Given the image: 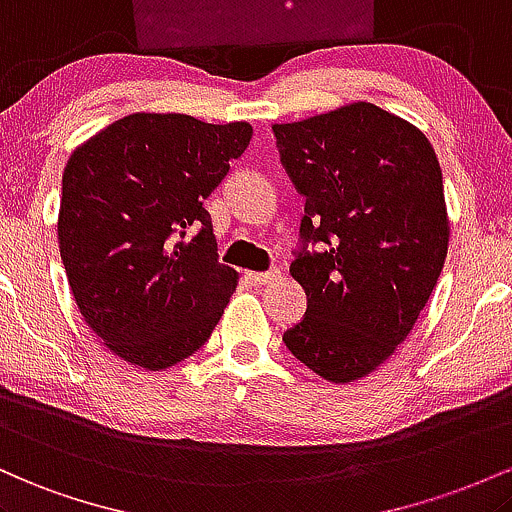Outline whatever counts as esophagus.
Here are the masks:
<instances>
[{"instance_id": "obj_1", "label": "esophagus", "mask_w": 512, "mask_h": 512, "mask_svg": "<svg viewBox=\"0 0 512 512\" xmlns=\"http://www.w3.org/2000/svg\"><path fill=\"white\" fill-rule=\"evenodd\" d=\"M278 275H280L278 268H271V271H266V273H249L246 278H249L254 285H266V283H271V280L278 278Z\"/></svg>"}]
</instances>
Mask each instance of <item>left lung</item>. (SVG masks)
I'll return each mask as SVG.
<instances>
[{
  "mask_svg": "<svg viewBox=\"0 0 512 512\" xmlns=\"http://www.w3.org/2000/svg\"><path fill=\"white\" fill-rule=\"evenodd\" d=\"M273 135L304 195L290 273L307 312L283 341L324 380H360L409 336L440 278L450 222L438 157L416 125L365 101Z\"/></svg>",
  "mask_w": 512,
  "mask_h": 512,
  "instance_id": "8db88e82",
  "label": "left lung"
}]
</instances>
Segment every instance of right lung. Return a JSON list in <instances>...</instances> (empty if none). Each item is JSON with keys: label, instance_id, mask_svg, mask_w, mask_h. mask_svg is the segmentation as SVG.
Wrapping results in <instances>:
<instances>
[{"label": "right lung", "instance_id": "add662e5", "mask_svg": "<svg viewBox=\"0 0 512 512\" xmlns=\"http://www.w3.org/2000/svg\"><path fill=\"white\" fill-rule=\"evenodd\" d=\"M249 123L132 113L72 152L57 241L89 329L125 363L164 370L210 338L237 287L203 200L249 147ZM198 224L199 234L185 239Z\"/></svg>", "mask_w": 512, "mask_h": 512}]
</instances>
